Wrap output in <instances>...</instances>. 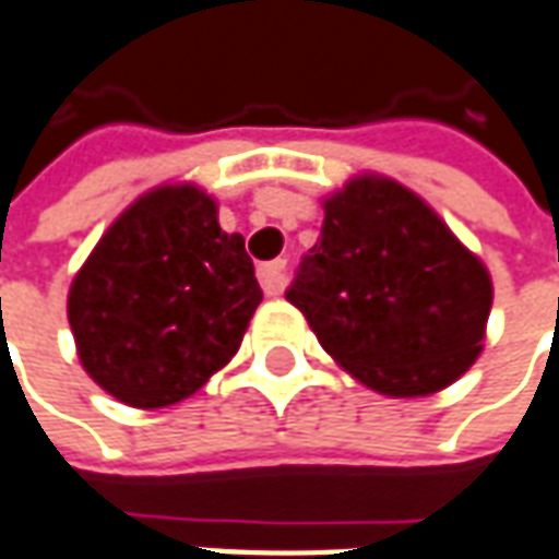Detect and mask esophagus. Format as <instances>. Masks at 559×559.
<instances>
[{"mask_svg":"<svg viewBox=\"0 0 559 559\" xmlns=\"http://www.w3.org/2000/svg\"><path fill=\"white\" fill-rule=\"evenodd\" d=\"M260 275V284L269 296H278L287 284V260H272V263H263L257 269Z\"/></svg>","mask_w":559,"mask_h":559,"instance_id":"obj_1","label":"esophagus"}]
</instances>
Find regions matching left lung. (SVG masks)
Wrapping results in <instances>:
<instances>
[{"instance_id":"obj_1","label":"left lung","mask_w":559,"mask_h":559,"mask_svg":"<svg viewBox=\"0 0 559 559\" xmlns=\"http://www.w3.org/2000/svg\"><path fill=\"white\" fill-rule=\"evenodd\" d=\"M287 299L364 385L419 397L477 360L492 281L416 192L364 174L324 201L321 238Z\"/></svg>"}]
</instances>
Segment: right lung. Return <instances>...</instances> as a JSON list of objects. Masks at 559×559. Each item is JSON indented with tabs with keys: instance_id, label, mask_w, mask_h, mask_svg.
Returning <instances> with one entry per match:
<instances>
[{
	"instance_id": "add662e5",
	"label": "right lung",
	"mask_w": 559,
	"mask_h": 559,
	"mask_svg": "<svg viewBox=\"0 0 559 559\" xmlns=\"http://www.w3.org/2000/svg\"><path fill=\"white\" fill-rule=\"evenodd\" d=\"M263 302L245 238L199 186H158L106 229L67 314L88 376L143 409L183 401L226 367Z\"/></svg>"
}]
</instances>
